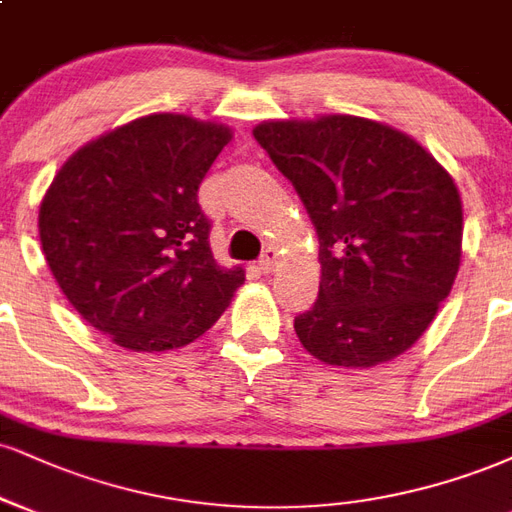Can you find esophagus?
Here are the masks:
<instances>
[{
    "label": "esophagus",
    "mask_w": 512,
    "mask_h": 512,
    "mask_svg": "<svg viewBox=\"0 0 512 512\" xmlns=\"http://www.w3.org/2000/svg\"><path fill=\"white\" fill-rule=\"evenodd\" d=\"M276 260H279V252H276L274 248H267V250L262 252V257H260V262H257V267H260L262 274H269L276 267Z\"/></svg>",
    "instance_id": "obj_1"
}]
</instances>
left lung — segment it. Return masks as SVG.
<instances>
[{
  "label": "left lung",
  "instance_id": "obj_1",
  "mask_svg": "<svg viewBox=\"0 0 512 512\" xmlns=\"http://www.w3.org/2000/svg\"><path fill=\"white\" fill-rule=\"evenodd\" d=\"M252 135L317 229L319 295L293 324L303 348L336 367L405 353L460 267L463 205L451 174L410 135L360 116L264 121Z\"/></svg>",
  "mask_w": 512,
  "mask_h": 512
}]
</instances>
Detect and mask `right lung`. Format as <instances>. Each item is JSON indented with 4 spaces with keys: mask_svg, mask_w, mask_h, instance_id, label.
<instances>
[{
    "mask_svg": "<svg viewBox=\"0 0 512 512\" xmlns=\"http://www.w3.org/2000/svg\"><path fill=\"white\" fill-rule=\"evenodd\" d=\"M231 128L150 114L66 159L40 205V243L73 310L135 353L181 348L245 281L209 248L197 190Z\"/></svg>",
    "mask_w": 512,
    "mask_h": 512,
    "instance_id": "add662e5",
    "label": "right lung"
}]
</instances>
